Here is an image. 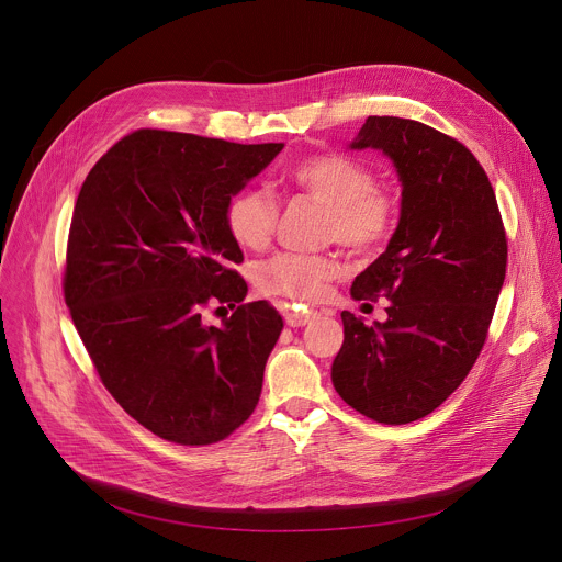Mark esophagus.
Returning <instances> with one entry per match:
<instances>
[{
    "label": "esophagus",
    "mask_w": 562,
    "mask_h": 562,
    "mask_svg": "<svg viewBox=\"0 0 562 562\" xmlns=\"http://www.w3.org/2000/svg\"><path fill=\"white\" fill-rule=\"evenodd\" d=\"M315 315H317L315 311H295V308H289V311L284 313V317H286V325H289V327H293V329L308 325Z\"/></svg>",
    "instance_id": "34e87169"
}]
</instances>
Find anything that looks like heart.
Returning <instances> with one entry per match:
<instances>
[{
    "instance_id": "1",
    "label": "heart",
    "mask_w": 562,
    "mask_h": 562,
    "mask_svg": "<svg viewBox=\"0 0 562 562\" xmlns=\"http://www.w3.org/2000/svg\"><path fill=\"white\" fill-rule=\"evenodd\" d=\"M293 184L327 209L325 237L353 254L378 249L391 235L397 217L395 200L375 187V173L342 153H319L300 162ZM226 231L239 247L262 249L278 222V204L267 189H243L224 209ZM338 276L331 256L280 254L258 269V289L291 302H317Z\"/></svg>"
}]
</instances>
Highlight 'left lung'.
Segmentation results:
<instances>
[{
    "instance_id": "left-lung-1",
    "label": "left lung",
    "mask_w": 562,
    "mask_h": 562,
    "mask_svg": "<svg viewBox=\"0 0 562 562\" xmlns=\"http://www.w3.org/2000/svg\"><path fill=\"white\" fill-rule=\"evenodd\" d=\"M349 148L382 150L403 200L386 251L351 284L353 300L384 291L386 319L367 327L342 311L331 380L362 416L407 425L445 403L485 345L505 282V226L485 169L458 139L371 115Z\"/></svg>"
}]
</instances>
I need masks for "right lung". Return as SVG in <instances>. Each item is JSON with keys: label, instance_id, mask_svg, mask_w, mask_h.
<instances>
[{"label": "right lung", "instance_id": "right-lung-1", "mask_svg": "<svg viewBox=\"0 0 562 562\" xmlns=\"http://www.w3.org/2000/svg\"><path fill=\"white\" fill-rule=\"evenodd\" d=\"M284 144L139 128L111 146L77 195L64 300L104 386L155 436L200 447L254 414L282 317L245 304V260L226 202ZM209 303H228L222 328Z\"/></svg>", "mask_w": 562, "mask_h": 562}]
</instances>
